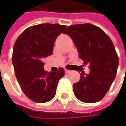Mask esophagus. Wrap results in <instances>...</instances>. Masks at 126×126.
Returning <instances> with one entry per match:
<instances>
[{
	"label": "esophagus",
	"mask_w": 126,
	"mask_h": 126,
	"mask_svg": "<svg viewBox=\"0 0 126 126\" xmlns=\"http://www.w3.org/2000/svg\"><path fill=\"white\" fill-rule=\"evenodd\" d=\"M65 72L66 74H69V73H71V71H69V70H68V69H65Z\"/></svg>",
	"instance_id": "obj_1"
}]
</instances>
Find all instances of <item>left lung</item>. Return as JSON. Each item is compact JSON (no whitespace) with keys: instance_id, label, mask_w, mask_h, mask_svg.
Returning <instances> with one entry per match:
<instances>
[{"instance_id":"left-lung-1","label":"left lung","mask_w":126,"mask_h":126,"mask_svg":"<svg viewBox=\"0 0 126 126\" xmlns=\"http://www.w3.org/2000/svg\"><path fill=\"white\" fill-rule=\"evenodd\" d=\"M73 40L79 57L89 64L88 74H80V79L73 85L75 96L85 103L101 101L115 78L119 59L113 43L100 28L92 24L73 25L64 32Z\"/></svg>"}]
</instances>
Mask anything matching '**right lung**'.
<instances>
[{
  "mask_svg": "<svg viewBox=\"0 0 126 126\" xmlns=\"http://www.w3.org/2000/svg\"><path fill=\"white\" fill-rule=\"evenodd\" d=\"M66 28L59 24H40L25 29L17 38L13 49L15 75L26 96L37 103L52 100L65 71L46 72L43 60L52 55L57 37Z\"/></svg>",
  "mask_w": 126,
  "mask_h": 126,
  "instance_id": "1",
  "label": "right lung"
}]
</instances>
